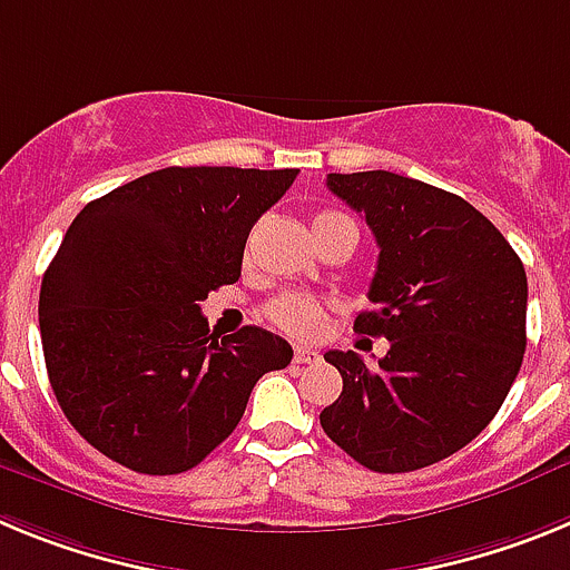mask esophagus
<instances>
[{"instance_id": "obj_1", "label": "esophagus", "mask_w": 570, "mask_h": 570, "mask_svg": "<svg viewBox=\"0 0 570 570\" xmlns=\"http://www.w3.org/2000/svg\"><path fill=\"white\" fill-rule=\"evenodd\" d=\"M294 362H299V365H314V362H320V351H314V347L296 345L294 347Z\"/></svg>"}]
</instances>
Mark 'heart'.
Masks as SVG:
<instances>
[{
  "label": "heart",
  "instance_id": "b5f03b06",
  "mask_svg": "<svg viewBox=\"0 0 570 570\" xmlns=\"http://www.w3.org/2000/svg\"><path fill=\"white\" fill-rule=\"evenodd\" d=\"M334 219H347V216L340 214V210H322V214L314 219V225L334 223ZM268 320L274 322L276 328L285 331V334L308 340V336H316L322 328H325L328 314H325V308H322L316 299H311V296L285 294V296H276V299L268 305Z\"/></svg>",
  "mask_w": 570,
  "mask_h": 570
}]
</instances>
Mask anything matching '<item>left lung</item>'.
I'll return each mask as SVG.
<instances>
[{
  "mask_svg": "<svg viewBox=\"0 0 570 570\" xmlns=\"http://www.w3.org/2000/svg\"><path fill=\"white\" fill-rule=\"evenodd\" d=\"M380 245L354 328L385 336L371 367L328 351L342 394L322 431L380 473L420 471L465 448L505 402L525 354L528 279L505 236L462 196L391 174H328Z\"/></svg>",
  "mask_w": 570,
  "mask_h": 570,
  "instance_id": "1",
  "label": "left lung"
}]
</instances>
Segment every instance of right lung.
<instances>
[{
	"mask_svg": "<svg viewBox=\"0 0 570 570\" xmlns=\"http://www.w3.org/2000/svg\"><path fill=\"white\" fill-rule=\"evenodd\" d=\"M296 168H163L85 205L39 291L59 407L99 454L136 473L190 471L239 425L282 336L210 334L199 302L234 285L250 228Z\"/></svg>",
	"mask_w": 570,
	"mask_h": 570,
	"instance_id": "1",
	"label": "right lung"
}]
</instances>
